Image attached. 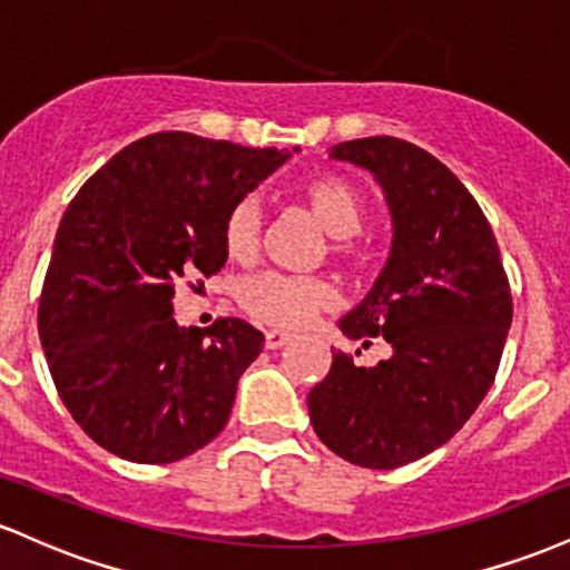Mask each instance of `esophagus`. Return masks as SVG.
I'll use <instances>...</instances> for the list:
<instances>
[{
    "instance_id": "obj_1",
    "label": "esophagus",
    "mask_w": 570,
    "mask_h": 570,
    "mask_svg": "<svg viewBox=\"0 0 570 570\" xmlns=\"http://www.w3.org/2000/svg\"><path fill=\"white\" fill-rule=\"evenodd\" d=\"M292 335H286V332L281 330H267L265 332V348L267 351H276V348H284L286 343H289Z\"/></svg>"
}]
</instances>
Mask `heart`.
<instances>
[{
  "label": "heart",
  "mask_w": 570,
  "mask_h": 570,
  "mask_svg": "<svg viewBox=\"0 0 570 570\" xmlns=\"http://www.w3.org/2000/svg\"><path fill=\"white\" fill-rule=\"evenodd\" d=\"M299 198L313 219L324 227V233L335 238L332 252L343 259H358L362 252L353 244V235L362 230L367 219L364 195L345 176L322 174L299 187ZM259 227H263V212L257 200L246 198L235 203L222 225V246L233 263H252L257 257ZM238 303L254 322L278 330H297L313 313L332 303V289L322 278L259 273L240 284Z\"/></svg>",
  "instance_id": "1"
}]
</instances>
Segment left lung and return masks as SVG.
I'll return each mask as SVG.
<instances>
[{
    "label": "left lung",
    "instance_id": "obj_1",
    "mask_svg": "<svg viewBox=\"0 0 570 570\" xmlns=\"http://www.w3.org/2000/svg\"><path fill=\"white\" fill-rule=\"evenodd\" d=\"M330 158L367 168L389 203V263L337 326L364 348L383 337L391 356L358 367L332 351L307 410L332 453L396 469L442 448L480 407L512 326V292L485 214L434 155L367 136L337 144Z\"/></svg>",
    "mask_w": 570,
    "mask_h": 570
}]
</instances>
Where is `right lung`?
Segmentation results:
<instances>
[{"label": "right lung", "instance_id": "obj_1", "mask_svg": "<svg viewBox=\"0 0 570 570\" xmlns=\"http://www.w3.org/2000/svg\"><path fill=\"white\" fill-rule=\"evenodd\" d=\"M286 160L276 147L163 130L120 149L69 203L39 297V340L58 396L104 450L174 463L225 429L265 337L240 318L185 330L176 284L225 267L227 214Z\"/></svg>", "mask_w": 570, "mask_h": 570}]
</instances>
